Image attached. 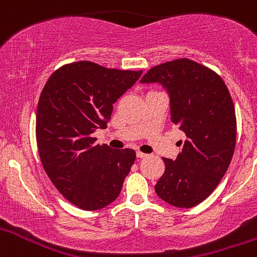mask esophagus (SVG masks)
Instances as JSON below:
<instances>
[{
	"mask_svg": "<svg viewBox=\"0 0 257 257\" xmlns=\"http://www.w3.org/2000/svg\"><path fill=\"white\" fill-rule=\"evenodd\" d=\"M136 157H137V159H144V158H147V154H144V153H142V152H137Z\"/></svg>",
	"mask_w": 257,
	"mask_h": 257,
	"instance_id": "34e87169",
	"label": "esophagus"
}]
</instances>
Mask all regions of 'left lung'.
<instances>
[{
    "instance_id": "8db88e82",
    "label": "left lung",
    "mask_w": 257,
    "mask_h": 257,
    "mask_svg": "<svg viewBox=\"0 0 257 257\" xmlns=\"http://www.w3.org/2000/svg\"><path fill=\"white\" fill-rule=\"evenodd\" d=\"M159 83L170 99L171 121L186 135L177 159L163 158L158 197L176 207H193L214 192L235 147L237 121L229 91L215 71L187 58L154 66L141 80Z\"/></svg>"
}]
</instances>
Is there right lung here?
<instances>
[{
    "label": "right lung",
    "mask_w": 257,
    "mask_h": 257,
    "mask_svg": "<svg viewBox=\"0 0 257 257\" xmlns=\"http://www.w3.org/2000/svg\"><path fill=\"white\" fill-rule=\"evenodd\" d=\"M142 73L81 60L54 71L43 87L36 113L40 158L60 194L80 209L113 203L134 165V149L99 146L93 134L106 127L113 104Z\"/></svg>",
    "instance_id": "1"
}]
</instances>
